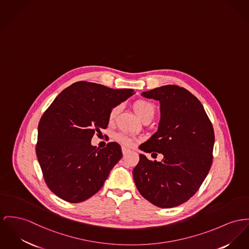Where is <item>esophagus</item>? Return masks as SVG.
Masks as SVG:
<instances>
[{
    "instance_id": "34e87169",
    "label": "esophagus",
    "mask_w": 249,
    "mask_h": 249,
    "mask_svg": "<svg viewBox=\"0 0 249 249\" xmlns=\"http://www.w3.org/2000/svg\"><path fill=\"white\" fill-rule=\"evenodd\" d=\"M122 152H123V155H124V156H126V155L129 153V150L126 149L125 147H123V148H122Z\"/></svg>"
}]
</instances>
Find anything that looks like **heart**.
I'll return each mask as SVG.
<instances>
[{"label":"heart","instance_id":"heart-1","mask_svg":"<svg viewBox=\"0 0 249 249\" xmlns=\"http://www.w3.org/2000/svg\"><path fill=\"white\" fill-rule=\"evenodd\" d=\"M132 107L135 113L138 115V117L142 121H143L144 119L149 118V117L153 118L155 115V107L151 102L147 101V100H137L133 103ZM119 109H120L119 106H116V107L111 108V110L109 111V114H108L109 122H112L116 118L117 114L119 112ZM116 140L125 146H132L133 143H134V141L131 138L126 137V136L122 135V134L117 135Z\"/></svg>","mask_w":249,"mask_h":249}]
</instances>
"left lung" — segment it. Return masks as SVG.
<instances>
[{
    "label": "left lung",
    "instance_id": "obj_1",
    "mask_svg": "<svg viewBox=\"0 0 249 249\" xmlns=\"http://www.w3.org/2000/svg\"><path fill=\"white\" fill-rule=\"evenodd\" d=\"M142 95L160 101V122L140 148L163 159L152 161L141 154L134 181L153 205L174 208L191 198L205 180L213 159L214 130L200 101L184 88L166 85Z\"/></svg>",
    "mask_w": 249,
    "mask_h": 249
}]
</instances>
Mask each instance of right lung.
<instances>
[{"label": "right lung", "mask_w": 249, "mask_h": 249, "mask_svg": "<svg viewBox=\"0 0 249 249\" xmlns=\"http://www.w3.org/2000/svg\"><path fill=\"white\" fill-rule=\"evenodd\" d=\"M132 94V89L79 81L53 100L39 121L36 153L45 183L55 196L79 203L103 187L122 159V150L114 142L99 149L90 141L107 127L111 108Z\"/></svg>", "instance_id": "add662e5"}]
</instances>
